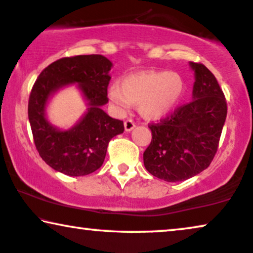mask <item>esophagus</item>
Wrapping results in <instances>:
<instances>
[{"instance_id": "esophagus-1", "label": "esophagus", "mask_w": 253, "mask_h": 253, "mask_svg": "<svg viewBox=\"0 0 253 253\" xmlns=\"http://www.w3.org/2000/svg\"><path fill=\"white\" fill-rule=\"evenodd\" d=\"M124 126H125V130H126V132H130V130L134 129V127H135V123H134V120H132V119H127L124 123Z\"/></svg>"}]
</instances>
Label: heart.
<instances>
[{
  "label": "heart",
  "mask_w": 253,
  "mask_h": 253,
  "mask_svg": "<svg viewBox=\"0 0 253 253\" xmlns=\"http://www.w3.org/2000/svg\"><path fill=\"white\" fill-rule=\"evenodd\" d=\"M184 92V81L172 72H139L127 75L121 86L109 87V99L118 113H127L134 104L148 119L169 116L179 104Z\"/></svg>",
  "instance_id": "1"
}]
</instances>
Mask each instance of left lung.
Wrapping results in <instances>:
<instances>
[{
	"mask_svg": "<svg viewBox=\"0 0 253 253\" xmlns=\"http://www.w3.org/2000/svg\"><path fill=\"white\" fill-rule=\"evenodd\" d=\"M190 66L195 79L192 100L149 125L153 137L143 153L148 172L171 183L186 180L210 167L227 118V102L215 76L203 63Z\"/></svg>",
	"mask_w": 253,
	"mask_h": 253,
	"instance_id": "left-lung-1",
	"label": "left lung"
}]
</instances>
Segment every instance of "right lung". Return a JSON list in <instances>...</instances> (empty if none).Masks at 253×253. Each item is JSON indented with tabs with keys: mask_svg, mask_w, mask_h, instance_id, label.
<instances>
[{
	"mask_svg": "<svg viewBox=\"0 0 253 253\" xmlns=\"http://www.w3.org/2000/svg\"><path fill=\"white\" fill-rule=\"evenodd\" d=\"M112 62L99 54L62 58L40 73L30 93L29 121L40 157L67 176L79 177L102 167L107 144L124 133V123L102 110L109 102L107 86ZM77 83L87 100L88 110L70 130L53 126L45 118L48 99L63 86Z\"/></svg>",
	"mask_w": 253,
	"mask_h": 253,
	"instance_id": "right-lung-1",
	"label": "right lung"
}]
</instances>
